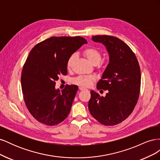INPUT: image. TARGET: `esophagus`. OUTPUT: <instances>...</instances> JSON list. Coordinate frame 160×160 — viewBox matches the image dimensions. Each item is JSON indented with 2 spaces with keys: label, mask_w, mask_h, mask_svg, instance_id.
<instances>
[{
  "label": "esophagus",
  "mask_w": 160,
  "mask_h": 160,
  "mask_svg": "<svg viewBox=\"0 0 160 160\" xmlns=\"http://www.w3.org/2000/svg\"><path fill=\"white\" fill-rule=\"evenodd\" d=\"M79 89L80 91H83V90H85V88H83V87H79Z\"/></svg>",
  "instance_id": "34e87169"
}]
</instances>
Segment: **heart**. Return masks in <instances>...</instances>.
<instances>
[{
	"instance_id": "1",
	"label": "heart",
	"mask_w": 160,
	"mask_h": 160,
	"mask_svg": "<svg viewBox=\"0 0 160 160\" xmlns=\"http://www.w3.org/2000/svg\"><path fill=\"white\" fill-rule=\"evenodd\" d=\"M84 56L88 59V60L91 64L94 65L99 64L101 61L102 54L101 52L94 47H89L86 48L83 51ZM75 55L72 54L69 56L68 59L67 61V69H71L73 64V62L75 59ZM95 81V78L92 76H85L80 75L77 77L73 81L74 83L82 86V87H89L93 82Z\"/></svg>"
}]
</instances>
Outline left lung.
Segmentation results:
<instances>
[{
    "label": "left lung",
    "mask_w": 160,
    "mask_h": 160,
    "mask_svg": "<svg viewBox=\"0 0 160 160\" xmlns=\"http://www.w3.org/2000/svg\"><path fill=\"white\" fill-rule=\"evenodd\" d=\"M103 44L109 55V63L97 89L108 90L105 97L91 91L88 108L91 115L104 125L122 123L132 113L139 99L141 71L137 57L123 41L113 36L92 37Z\"/></svg>",
    "instance_id": "left-lung-1"
}]
</instances>
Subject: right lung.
I'll use <instances>...</instances> for the list:
<instances>
[{
    "label": "right lung",
    "mask_w": 160,
    "mask_h": 160,
    "mask_svg": "<svg viewBox=\"0 0 160 160\" xmlns=\"http://www.w3.org/2000/svg\"><path fill=\"white\" fill-rule=\"evenodd\" d=\"M86 39L81 37H52L34 47L21 73L23 99L28 110L38 122L49 126L68 116L78 87L67 85L61 92L55 81L67 74V61Z\"/></svg>",
    "instance_id": "1"
}]
</instances>
